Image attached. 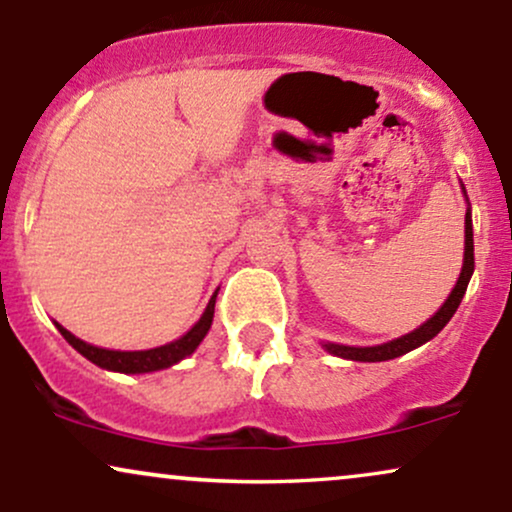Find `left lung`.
<instances>
[{
  "label": "left lung",
  "mask_w": 512,
  "mask_h": 512,
  "mask_svg": "<svg viewBox=\"0 0 512 512\" xmlns=\"http://www.w3.org/2000/svg\"><path fill=\"white\" fill-rule=\"evenodd\" d=\"M464 197H467V192H464ZM467 204H469V199H467ZM472 272H474V233H472V209L467 207V214H464V262H462L460 279H457L455 289L450 291L448 301L440 305V310L431 317V320H426L419 330L404 334V337H399V339H392V342H387V344L344 346V344L327 342L322 346H325L330 354L339 356V358H349V361H368V363L390 361V358L409 354L411 349L426 344L428 339L436 337V334L443 330L445 325H448L450 317L455 315L457 305L462 303V296H464V291H467V284H469V279H472Z\"/></svg>",
  "instance_id": "left-lung-1"
}]
</instances>
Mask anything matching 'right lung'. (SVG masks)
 I'll return each instance as SVG.
<instances>
[{
    "instance_id": "add662e5",
    "label": "right lung",
    "mask_w": 512,
    "mask_h": 512,
    "mask_svg": "<svg viewBox=\"0 0 512 512\" xmlns=\"http://www.w3.org/2000/svg\"><path fill=\"white\" fill-rule=\"evenodd\" d=\"M219 293V291H216ZM216 293L211 296V301L204 308L202 317L197 320V325L192 327L190 332L182 334L180 339L175 342L156 346V349H146V351H113V349H101V346H93L81 342L79 337H74L72 332L64 330L62 325H57V330L62 332V337L67 339L69 344L79 351L81 356H86L88 361L96 363L105 370H115V373H151V370H163L175 366V363L182 361L185 356H190L192 351L202 344V339L207 337L211 320H214V305H216Z\"/></svg>"
}]
</instances>
